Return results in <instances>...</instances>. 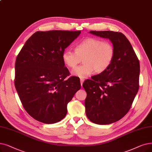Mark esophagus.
<instances>
[{"label":"esophagus","instance_id":"1","mask_svg":"<svg viewBox=\"0 0 152 152\" xmlns=\"http://www.w3.org/2000/svg\"><path fill=\"white\" fill-rule=\"evenodd\" d=\"M84 81V79H83V78H80V82H81V86H82V85H83V83Z\"/></svg>","mask_w":152,"mask_h":152}]
</instances>
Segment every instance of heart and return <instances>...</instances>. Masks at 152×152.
I'll return each instance as SVG.
<instances>
[{
  "mask_svg": "<svg viewBox=\"0 0 152 152\" xmlns=\"http://www.w3.org/2000/svg\"><path fill=\"white\" fill-rule=\"evenodd\" d=\"M115 50L113 43L97 38H88L76 44L75 51L66 50L62 60L69 68L73 69L83 59L84 64L72 71L74 76L86 77L95 71L101 74L106 71L113 63Z\"/></svg>",
  "mask_w": 152,
  "mask_h": 152,
  "instance_id": "1",
  "label": "heart"
}]
</instances>
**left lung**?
<instances>
[{
    "instance_id": "obj_1",
    "label": "left lung",
    "mask_w": 152,
    "mask_h": 152,
    "mask_svg": "<svg viewBox=\"0 0 152 152\" xmlns=\"http://www.w3.org/2000/svg\"><path fill=\"white\" fill-rule=\"evenodd\" d=\"M90 33L109 38L114 46L115 55L106 71L83 83L87 93L86 114L92 122L110 124L121 119L132 106L139 88V60L128 39L121 32Z\"/></svg>"
}]
</instances>
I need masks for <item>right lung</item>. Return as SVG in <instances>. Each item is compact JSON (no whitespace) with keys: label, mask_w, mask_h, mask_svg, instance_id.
Masks as SVG:
<instances>
[{"label":"right lung","mask_w":152,"mask_h":152,"mask_svg":"<svg viewBox=\"0 0 152 152\" xmlns=\"http://www.w3.org/2000/svg\"><path fill=\"white\" fill-rule=\"evenodd\" d=\"M81 31H38L25 42L16 58L15 86L27 113L45 124L61 121L67 105L81 88L71 76L62 54Z\"/></svg>","instance_id":"right-lung-1"}]
</instances>
